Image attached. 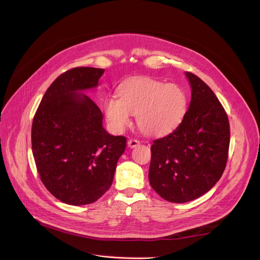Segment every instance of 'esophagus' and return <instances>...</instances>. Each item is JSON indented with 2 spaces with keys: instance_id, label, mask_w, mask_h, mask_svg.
<instances>
[{
  "instance_id": "1",
  "label": "esophagus",
  "mask_w": 260,
  "mask_h": 260,
  "mask_svg": "<svg viewBox=\"0 0 260 260\" xmlns=\"http://www.w3.org/2000/svg\"><path fill=\"white\" fill-rule=\"evenodd\" d=\"M139 145H140V141L137 140V139H130V140L128 141V146H129L130 148L137 147V146H139Z\"/></svg>"
}]
</instances>
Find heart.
Instances as JSON below:
<instances>
[{
    "instance_id": "b5f03b06",
    "label": "heart",
    "mask_w": 260,
    "mask_h": 260,
    "mask_svg": "<svg viewBox=\"0 0 260 260\" xmlns=\"http://www.w3.org/2000/svg\"><path fill=\"white\" fill-rule=\"evenodd\" d=\"M187 108L184 90L176 83H164L151 77L133 78L118 88V98L104 103L106 119L115 131H122L137 115L140 130L160 137L174 131L183 120Z\"/></svg>"
}]
</instances>
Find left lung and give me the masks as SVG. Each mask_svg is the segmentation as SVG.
Returning <instances> with one entry per match:
<instances>
[{
	"label": "left lung",
	"mask_w": 260,
	"mask_h": 260,
	"mask_svg": "<svg viewBox=\"0 0 260 260\" xmlns=\"http://www.w3.org/2000/svg\"><path fill=\"white\" fill-rule=\"evenodd\" d=\"M192 88L183 120L170 135L153 141L148 179L171 203H186L208 192L221 178L229 153L230 124L215 93L185 73Z\"/></svg>",
	"instance_id": "8db88e82"
}]
</instances>
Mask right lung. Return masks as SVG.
<instances>
[{
  "label": "right lung",
  "instance_id": "right-lung-1",
  "mask_svg": "<svg viewBox=\"0 0 260 260\" xmlns=\"http://www.w3.org/2000/svg\"><path fill=\"white\" fill-rule=\"evenodd\" d=\"M105 70L69 69L43 95L32 121L37 170L49 192L69 205L98 201L113 183L127 139L103 128V114L81 91L95 88Z\"/></svg>",
  "mask_w": 260,
  "mask_h": 260
}]
</instances>
